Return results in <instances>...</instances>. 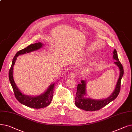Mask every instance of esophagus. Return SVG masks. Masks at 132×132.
Here are the masks:
<instances>
[{
  "label": "esophagus",
  "instance_id": "obj_1",
  "mask_svg": "<svg viewBox=\"0 0 132 132\" xmlns=\"http://www.w3.org/2000/svg\"><path fill=\"white\" fill-rule=\"evenodd\" d=\"M68 77L71 79H74L75 77V74L73 73H71L68 74Z\"/></svg>",
  "mask_w": 132,
  "mask_h": 132
}]
</instances>
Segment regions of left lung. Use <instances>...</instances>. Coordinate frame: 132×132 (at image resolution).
Listing matches in <instances>:
<instances>
[{"mask_svg":"<svg viewBox=\"0 0 132 132\" xmlns=\"http://www.w3.org/2000/svg\"><path fill=\"white\" fill-rule=\"evenodd\" d=\"M113 59L116 60L114 64L118 67L119 70V77L113 93L108 97L101 100H95L90 97H86V96H87L86 91L87 83L85 80H81L80 84L78 85L77 92L76 93L75 101V105L78 108L87 111L99 110L117 98L120 92L121 80L123 75V68L119 60L116 49L113 52Z\"/></svg>","mask_w":132,"mask_h":132,"instance_id":"1","label":"left lung"}]
</instances>
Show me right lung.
I'll use <instances>...</instances> for the list:
<instances>
[{
	"mask_svg": "<svg viewBox=\"0 0 132 132\" xmlns=\"http://www.w3.org/2000/svg\"><path fill=\"white\" fill-rule=\"evenodd\" d=\"M43 45V43H42L40 42L36 43L28 46L27 47L23 48V49L18 51L13 59L12 65L9 71V80L13 88L15 98L22 104L34 109L43 108L50 105L53 98L55 82L52 83L48 87L46 91L40 95L35 96L26 95L20 90L16 86L14 80L13 67L15 63L17 57L19 55L38 50L39 48L42 47Z\"/></svg>",
	"mask_w": 132,
	"mask_h": 132,
	"instance_id": "obj_1",
	"label": "right lung"
}]
</instances>
